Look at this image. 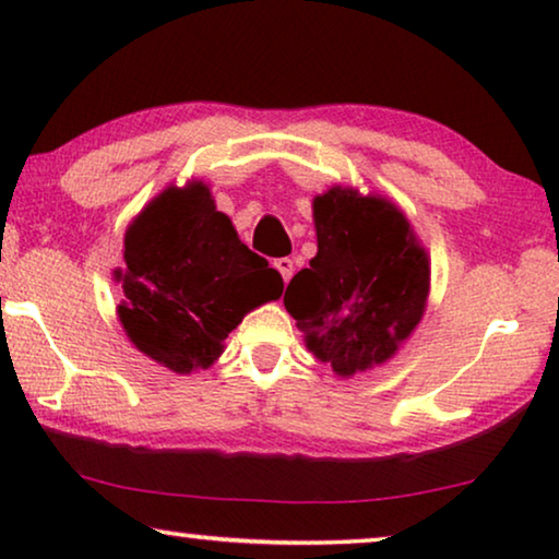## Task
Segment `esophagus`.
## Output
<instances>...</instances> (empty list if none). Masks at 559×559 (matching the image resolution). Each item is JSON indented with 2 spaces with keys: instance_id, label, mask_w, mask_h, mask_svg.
<instances>
[{
  "instance_id": "esophagus-1",
  "label": "esophagus",
  "mask_w": 559,
  "mask_h": 559,
  "mask_svg": "<svg viewBox=\"0 0 559 559\" xmlns=\"http://www.w3.org/2000/svg\"><path fill=\"white\" fill-rule=\"evenodd\" d=\"M274 266H277V272L282 274V280H285V282H289V277L295 274V262H293V259H287V257L274 259Z\"/></svg>"
}]
</instances>
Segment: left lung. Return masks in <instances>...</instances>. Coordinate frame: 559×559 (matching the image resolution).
<instances>
[{
  "mask_svg": "<svg viewBox=\"0 0 559 559\" xmlns=\"http://www.w3.org/2000/svg\"><path fill=\"white\" fill-rule=\"evenodd\" d=\"M318 254L287 285L305 346L343 379L386 364L415 333L430 295V254L396 203L328 188L312 198Z\"/></svg>",
  "mask_w": 559,
  "mask_h": 559,
  "instance_id": "obj_1",
  "label": "left lung"
}]
</instances>
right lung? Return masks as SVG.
Instances as JSON below:
<instances>
[{
    "label": "right lung",
    "instance_id": "obj_1",
    "mask_svg": "<svg viewBox=\"0 0 559 559\" xmlns=\"http://www.w3.org/2000/svg\"><path fill=\"white\" fill-rule=\"evenodd\" d=\"M114 280L124 289L117 316L127 338L175 373L211 369L243 316L285 289L203 180L167 186L144 205L127 228Z\"/></svg>",
    "mask_w": 559,
    "mask_h": 559
}]
</instances>
